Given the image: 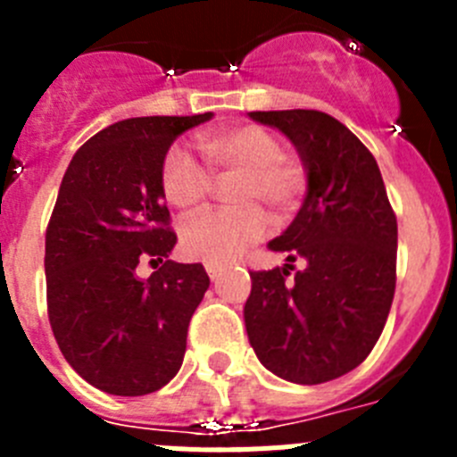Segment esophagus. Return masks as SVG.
I'll list each match as a JSON object with an SVG mask.
<instances>
[{"label": "esophagus", "instance_id": "obj_1", "mask_svg": "<svg viewBox=\"0 0 457 457\" xmlns=\"http://www.w3.org/2000/svg\"><path fill=\"white\" fill-rule=\"evenodd\" d=\"M205 272H208V277L212 278V281H217L221 274V265H215V263H208L205 265Z\"/></svg>", "mask_w": 457, "mask_h": 457}]
</instances>
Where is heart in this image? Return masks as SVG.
<instances>
[{
  "instance_id": "obj_1",
  "label": "heart",
  "mask_w": 457,
  "mask_h": 457,
  "mask_svg": "<svg viewBox=\"0 0 457 457\" xmlns=\"http://www.w3.org/2000/svg\"><path fill=\"white\" fill-rule=\"evenodd\" d=\"M196 144L221 179H233L226 201L236 208L185 221L180 242L196 261L228 263L268 231L263 210L281 217L300 201L306 169L297 157L284 155L281 141L261 125L204 132ZM160 185L173 208L194 215L208 201L212 179L187 148L171 146L162 160Z\"/></svg>"
}]
</instances>
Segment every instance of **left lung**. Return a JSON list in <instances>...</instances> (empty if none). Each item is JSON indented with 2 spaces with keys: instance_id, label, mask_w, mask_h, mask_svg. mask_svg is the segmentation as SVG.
Segmentation results:
<instances>
[{
  "instance_id": "left-lung-1",
  "label": "left lung",
  "mask_w": 457,
  "mask_h": 457,
  "mask_svg": "<svg viewBox=\"0 0 457 457\" xmlns=\"http://www.w3.org/2000/svg\"><path fill=\"white\" fill-rule=\"evenodd\" d=\"M290 139L306 169V196L268 242L284 268L252 272L245 327L261 364L295 385L357 369L385 329L395 290L398 224L375 157L334 116L316 109L249 112ZM305 258L290 282L289 265Z\"/></svg>"
}]
</instances>
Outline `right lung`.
<instances>
[{
  "instance_id": "right-lung-1",
  "label": "right lung",
  "mask_w": 457,
  "mask_h": 457,
  "mask_svg": "<svg viewBox=\"0 0 457 457\" xmlns=\"http://www.w3.org/2000/svg\"><path fill=\"white\" fill-rule=\"evenodd\" d=\"M212 119L141 116L109 125L72 155L46 233L47 316L68 364L96 389L146 395L179 373L210 278L169 261L160 169L176 137ZM151 257L148 279L136 265Z\"/></svg>"
}]
</instances>
